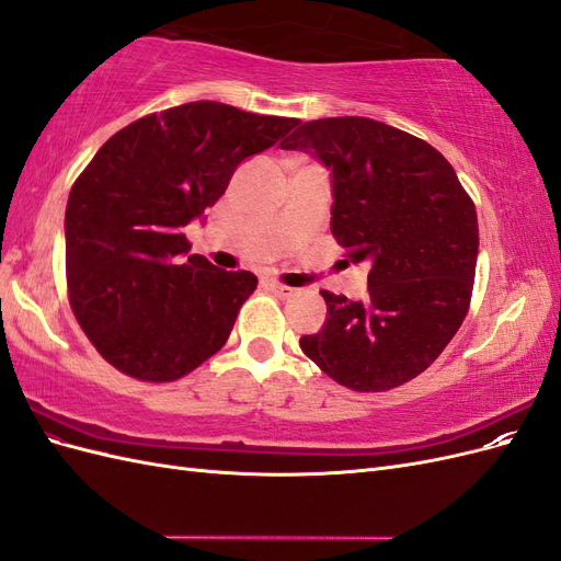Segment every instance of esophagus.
<instances>
[{
    "mask_svg": "<svg viewBox=\"0 0 561 561\" xmlns=\"http://www.w3.org/2000/svg\"><path fill=\"white\" fill-rule=\"evenodd\" d=\"M268 285V290L271 293H274V295H278V297H293L295 295V290H293V287L290 285H283V283H278V280H268L266 283Z\"/></svg>",
    "mask_w": 561,
    "mask_h": 561,
    "instance_id": "34e87169",
    "label": "esophagus"
}]
</instances>
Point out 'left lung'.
Instances as JSON below:
<instances>
[{
  "mask_svg": "<svg viewBox=\"0 0 561 561\" xmlns=\"http://www.w3.org/2000/svg\"><path fill=\"white\" fill-rule=\"evenodd\" d=\"M280 147L330 168L334 241L353 264H371L365 301L320 290L328 320L299 339L301 351L358 393L412 381L470 309L480 245L472 198L435 147L375 118L299 122Z\"/></svg>",
  "mask_w": 561,
  "mask_h": 561,
  "instance_id": "obj_1",
  "label": "left lung"
}]
</instances>
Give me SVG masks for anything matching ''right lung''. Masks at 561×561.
Returning <instances> with one entry per match:
<instances>
[{"mask_svg":"<svg viewBox=\"0 0 561 561\" xmlns=\"http://www.w3.org/2000/svg\"><path fill=\"white\" fill-rule=\"evenodd\" d=\"M297 124L196 100L128 124L83 168L65 210L67 299L112 367L178 381L227 344L257 278L184 257V227Z\"/></svg>","mask_w":561,"mask_h":561,"instance_id":"1","label":"right lung"}]
</instances>
